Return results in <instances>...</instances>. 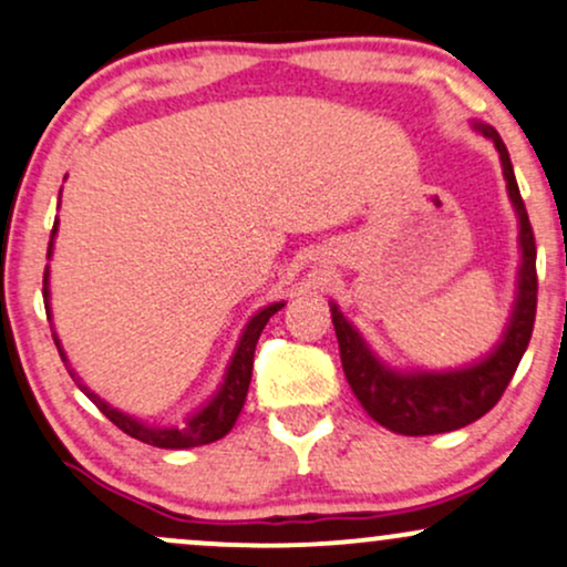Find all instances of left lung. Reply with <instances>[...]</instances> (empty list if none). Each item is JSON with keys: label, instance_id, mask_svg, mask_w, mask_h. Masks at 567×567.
Segmentation results:
<instances>
[{"label": "left lung", "instance_id": "8db88e82", "mask_svg": "<svg viewBox=\"0 0 567 567\" xmlns=\"http://www.w3.org/2000/svg\"><path fill=\"white\" fill-rule=\"evenodd\" d=\"M472 130L496 146L501 173L506 181V194L517 216V279H514V303L501 338L477 360L458 368H396L389 365L357 324L330 301V317L341 351V365L347 381L360 405L373 421L389 432L405 437H426V434L455 432V429L483 419L509 386L514 370L528 349L533 320H536V243L519 186L514 181L512 159L501 135L485 122H472Z\"/></svg>", "mask_w": 567, "mask_h": 567}]
</instances>
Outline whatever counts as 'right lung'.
Wrapping results in <instances>:
<instances>
[{
	"label": "right lung",
	"instance_id": "right-lung-1",
	"mask_svg": "<svg viewBox=\"0 0 567 567\" xmlns=\"http://www.w3.org/2000/svg\"><path fill=\"white\" fill-rule=\"evenodd\" d=\"M55 234H58V218H55L53 234H50L48 261L53 258ZM282 306H285V301H275V303L264 306V309H258L256 315L247 320L243 333H239V341L231 351L229 365H226L224 379H220L216 392L207 396L199 408H194L192 413L184 415L181 421H175V424H162V426L148 424V421L138 419V415H130V413H125V410L114 408L112 402L103 400L101 394H95L93 389H90L87 383L80 379V373L71 368V362H69L66 351H63V343H61V338H58V333H53V338H55L58 354H61V360L66 362L71 379L76 381V386H80L82 392L95 402L97 410H101V413L106 415L112 424L120 426L122 432L130 434V437L146 442V445L167 447V451H186V447L210 445V442L226 437V434L231 432V426L237 424L239 410H243V405H245L247 386H250V379H252V354H256L258 336H261V330L266 328V322H269V317H275ZM44 309H48V317L53 320V306H50V266L44 269Z\"/></svg>",
	"mask_w": 567,
	"mask_h": 567
}]
</instances>
